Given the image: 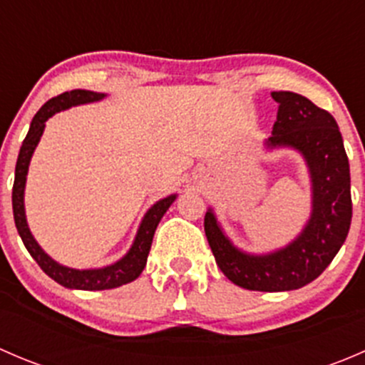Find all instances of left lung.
<instances>
[{"mask_svg": "<svg viewBox=\"0 0 365 365\" xmlns=\"http://www.w3.org/2000/svg\"><path fill=\"white\" fill-rule=\"evenodd\" d=\"M279 104L264 148L300 153L311 180V215L284 247L254 254L237 247L212 208L205 233L222 274L252 292H292L309 284L332 263L351 224L349 162L337 121L325 109L293 91H272Z\"/></svg>", "mask_w": 365, "mask_h": 365, "instance_id": "8db88e82", "label": "left lung"}]
</instances>
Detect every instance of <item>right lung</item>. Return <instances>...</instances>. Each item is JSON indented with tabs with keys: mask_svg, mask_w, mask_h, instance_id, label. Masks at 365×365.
<instances>
[{
	"mask_svg": "<svg viewBox=\"0 0 365 365\" xmlns=\"http://www.w3.org/2000/svg\"><path fill=\"white\" fill-rule=\"evenodd\" d=\"M108 97L106 93H97V91L88 90H72L65 91V93L58 95V97L51 98L49 102L38 109V113L33 116L29 130L26 134V139L21 146L19 157H17L16 164V180H14V190H12V206H14V220H16V227L19 231V237L23 240L24 247L31 254L33 259L38 263V267L49 275L51 279L58 282V284L65 286L68 289H84V292H98V289H113L118 286H123L127 282H132L141 275L145 270L146 259H148L150 247H152L153 235H155L157 226H159L160 219L164 213L168 212L169 206L175 203L178 194H171L168 197L153 203L148 208V212L143 217L141 224L138 227L134 242H132L130 249H128L125 256L108 267L101 268H86V270H79V268H70L65 264L58 263L49 256L35 237L31 235L26 220V208H24V189H26V176H28L29 162H31L35 148L38 146L40 138L46 128V121L53 118L54 114L65 111V109L76 108V106L83 104H93V102L104 101Z\"/></svg>",
	"mask_w": 365,
	"mask_h": 365,
	"instance_id": "1",
	"label": "right lung"
}]
</instances>
